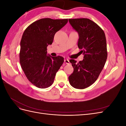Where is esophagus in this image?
I'll return each mask as SVG.
<instances>
[{"instance_id": "1", "label": "esophagus", "mask_w": 126, "mask_h": 126, "mask_svg": "<svg viewBox=\"0 0 126 126\" xmlns=\"http://www.w3.org/2000/svg\"><path fill=\"white\" fill-rule=\"evenodd\" d=\"M64 63H65L66 64H69L70 63V62H69V60H68V59H65L64 60Z\"/></svg>"}]
</instances>
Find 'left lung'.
I'll list each match as a JSON object with an SVG mask.
<instances>
[{"label": "left lung", "mask_w": 126, "mask_h": 126, "mask_svg": "<svg viewBox=\"0 0 126 126\" xmlns=\"http://www.w3.org/2000/svg\"><path fill=\"white\" fill-rule=\"evenodd\" d=\"M69 22L78 33V46L84 56L78 63L69 60L74 72L68 78L72 87L82 89L96 81L105 66L107 58L106 36L100 27L89 19H69Z\"/></svg>", "instance_id": "left-lung-1"}]
</instances>
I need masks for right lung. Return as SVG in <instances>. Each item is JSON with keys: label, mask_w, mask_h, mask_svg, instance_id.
Here are the masks:
<instances>
[{"label": "right lung", "mask_w": 126, "mask_h": 126, "mask_svg": "<svg viewBox=\"0 0 126 126\" xmlns=\"http://www.w3.org/2000/svg\"><path fill=\"white\" fill-rule=\"evenodd\" d=\"M68 19L43 18L26 29L20 41V63L26 77L33 85L46 88L54 82L57 72L63 64V57L47 55L55 33L65 26Z\"/></svg>", "instance_id": "add662e5"}]
</instances>
